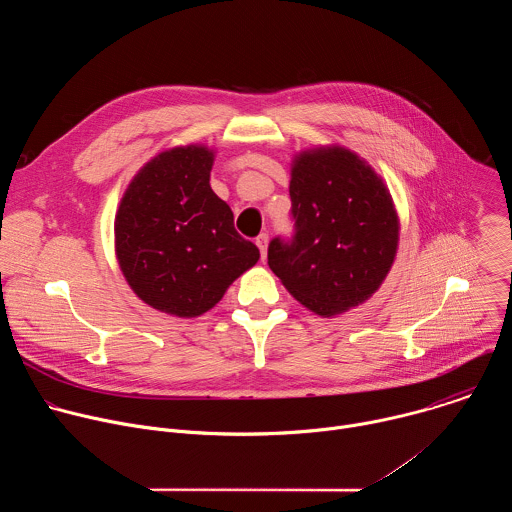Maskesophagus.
<instances>
[{
  "instance_id": "esophagus-1",
  "label": "esophagus",
  "mask_w": 512,
  "mask_h": 512,
  "mask_svg": "<svg viewBox=\"0 0 512 512\" xmlns=\"http://www.w3.org/2000/svg\"><path fill=\"white\" fill-rule=\"evenodd\" d=\"M255 243H257V247H259V251H261V259L265 261V257H267V243H269V237H267L265 233H261V235L255 239Z\"/></svg>"
}]
</instances>
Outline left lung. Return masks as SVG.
Segmentation results:
<instances>
[{
	"label": "left lung",
	"instance_id": "left-lung-1",
	"mask_svg": "<svg viewBox=\"0 0 512 512\" xmlns=\"http://www.w3.org/2000/svg\"><path fill=\"white\" fill-rule=\"evenodd\" d=\"M291 243L273 239L271 271L322 318L373 298L399 247V214L375 168L344 145H318L291 160Z\"/></svg>",
	"mask_w": 512,
	"mask_h": 512
}]
</instances>
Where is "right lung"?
Returning a JSON list of instances; mask_svg holds the SVG:
<instances>
[{"label":"right lung","instance_id":"right-lung-1","mask_svg":"<svg viewBox=\"0 0 512 512\" xmlns=\"http://www.w3.org/2000/svg\"><path fill=\"white\" fill-rule=\"evenodd\" d=\"M214 150L176 145L145 162L115 214V255L133 294L158 312L196 318L259 261L210 188Z\"/></svg>","mask_w":512,"mask_h":512}]
</instances>
